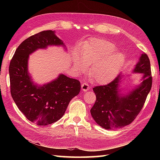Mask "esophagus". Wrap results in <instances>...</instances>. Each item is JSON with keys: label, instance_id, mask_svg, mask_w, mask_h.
I'll list each match as a JSON object with an SVG mask.
<instances>
[{"label": "esophagus", "instance_id": "1", "mask_svg": "<svg viewBox=\"0 0 160 160\" xmlns=\"http://www.w3.org/2000/svg\"><path fill=\"white\" fill-rule=\"evenodd\" d=\"M81 87H82V90L84 92H86L89 89V84H88L87 82H84L82 84V85H81Z\"/></svg>", "mask_w": 160, "mask_h": 160}]
</instances>
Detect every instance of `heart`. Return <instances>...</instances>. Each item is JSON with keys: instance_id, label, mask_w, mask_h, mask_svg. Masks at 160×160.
Segmentation results:
<instances>
[{"instance_id": "heart-1", "label": "heart", "mask_w": 160, "mask_h": 160, "mask_svg": "<svg viewBox=\"0 0 160 160\" xmlns=\"http://www.w3.org/2000/svg\"><path fill=\"white\" fill-rule=\"evenodd\" d=\"M114 44L104 39H91L80 50L82 58L76 53L73 56V64L78 73L88 69L91 76L100 84H106L113 80L125 62L124 54L116 51Z\"/></svg>"}]
</instances>
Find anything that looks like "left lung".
I'll list each match as a JSON object with an SVG mask.
<instances>
[{"instance_id":"left-lung-1","label":"left lung","mask_w":160,"mask_h":160,"mask_svg":"<svg viewBox=\"0 0 160 160\" xmlns=\"http://www.w3.org/2000/svg\"><path fill=\"white\" fill-rule=\"evenodd\" d=\"M132 73H142L141 82L128 92L121 88L124 76L119 75L109 84L95 87L96 101L91 109L96 123L107 130L130 124L142 110L152 86L151 64L148 56L142 53Z\"/></svg>"}]
</instances>
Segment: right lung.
Listing matches in <instances>:
<instances>
[{"label": "right lung", "mask_w": 160, "mask_h": 160, "mask_svg": "<svg viewBox=\"0 0 160 160\" xmlns=\"http://www.w3.org/2000/svg\"><path fill=\"white\" fill-rule=\"evenodd\" d=\"M49 46L66 45L56 35L47 30L30 36L16 50L9 67L10 89L13 101L29 121L38 125L54 123L62 118L70 101L80 91V82L62 73L44 84L33 81L28 71L29 55L38 49Z\"/></svg>", "instance_id": "1"}]
</instances>
